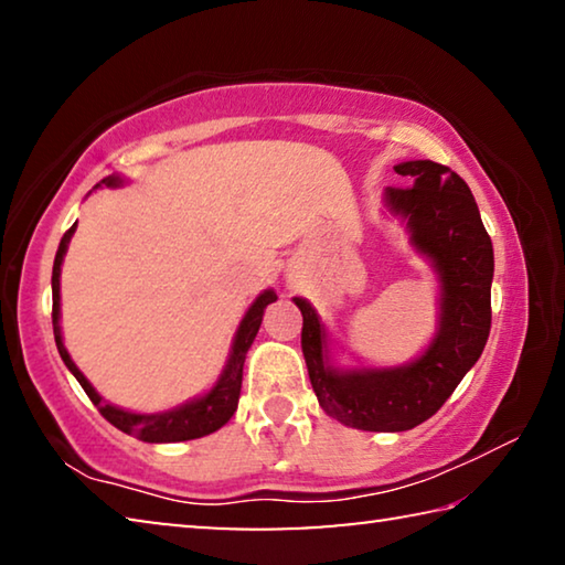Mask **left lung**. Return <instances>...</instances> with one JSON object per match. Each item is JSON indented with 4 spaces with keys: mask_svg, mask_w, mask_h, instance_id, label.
I'll return each instance as SVG.
<instances>
[{
    "mask_svg": "<svg viewBox=\"0 0 565 565\" xmlns=\"http://www.w3.org/2000/svg\"><path fill=\"white\" fill-rule=\"evenodd\" d=\"M411 186H388L386 206L406 222L411 244L441 281L438 331L416 361L394 369H333L327 329L296 296L301 351L319 406L361 431H408L431 418L481 356L491 331L493 246L466 181L431 159L394 167Z\"/></svg>",
    "mask_w": 565,
    "mask_h": 565,
    "instance_id": "8db88e82",
    "label": "left lung"
}]
</instances>
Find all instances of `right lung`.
Here are the masks:
<instances>
[{"instance_id": "add662e5", "label": "right lung", "mask_w": 565, "mask_h": 565, "mask_svg": "<svg viewBox=\"0 0 565 565\" xmlns=\"http://www.w3.org/2000/svg\"><path fill=\"white\" fill-rule=\"evenodd\" d=\"M102 184L119 186L121 179L119 177H107L102 181ZM74 228H76V224L62 236L60 248H56V256H54V269H52V327H54L56 349H60V356L66 363V369L72 371L74 379L79 381L84 391H87V396L92 398V404L99 408V414L107 418L111 426H117L119 431L139 438V441L177 444V441H191V438H202V436L218 431V428H222L226 420L234 416V411L238 406L246 351L252 349L256 333H259V327H262L264 309L271 301H276V294L271 289H266L264 294L256 296L252 309L246 311V317L242 319V323H238L236 337H234V343H232V351H228V361H226V366L222 371V376H218L216 386L209 391V394L189 401V404H184V406H177L171 411H161V414H131V411H124V408L107 404V401H102V396L97 394V391H94V386L87 381V376H84L82 371L76 369V363L72 361V356L64 349L62 327H60V274H62V262H64L66 246H70V238L74 234Z\"/></svg>"}]
</instances>
